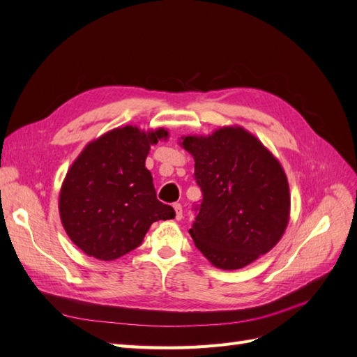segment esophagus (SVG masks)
<instances>
[{"mask_svg":"<svg viewBox=\"0 0 357 357\" xmlns=\"http://www.w3.org/2000/svg\"><path fill=\"white\" fill-rule=\"evenodd\" d=\"M172 207H174V210H176V219H177V220H181V219H183V208H181V204L176 202L174 205H172Z\"/></svg>","mask_w":357,"mask_h":357,"instance_id":"1","label":"esophagus"}]
</instances>
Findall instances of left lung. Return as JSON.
<instances>
[{
    "label": "left lung",
    "instance_id": "left-lung-1",
    "mask_svg": "<svg viewBox=\"0 0 357 357\" xmlns=\"http://www.w3.org/2000/svg\"><path fill=\"white\" fill-rule=\"evenodd\" d=\"M202 199L189 234L220 269H240L268 253L289 222V183L280 162L240 126L185 137Z\"/></svg>",
    "mask_w": 357,
    "mask_h": 357
}]
</instances>
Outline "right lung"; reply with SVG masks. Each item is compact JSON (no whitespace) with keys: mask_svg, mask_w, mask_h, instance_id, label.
Listing matches in <instances>:
<instances>
[{"mask_svg":"<svg viewBox=\"0 0 357 357\" xmlns=\"http://www.w3.org/2000/svg\"><path fill=\"white\" fill-rule=\"evenodd\" d=\"M165 129L143 132L117 128L84 147L59 195V213L70 240L100 261H114L143 243L150 225L174 219L171 205L156 198L146 168L150 146Z\"/></svg>","mask_w":357,"mask_h":357,"instance_id":"1","label":"right lung"}]
</instances>
